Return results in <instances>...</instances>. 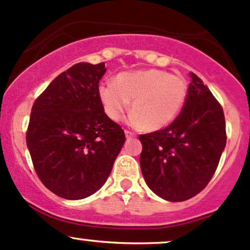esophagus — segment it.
Here are the masks:
<instances>
[{"mask_svg":"<svg viewBox=\"0 0 250 250\" xmlns=\"http://www.w3.org/2000/svg\"><path fill=\"white\" fill-rule=\"evenodd\" d=\"M125 136H127V138H133V136H135V133H134V131H130L128 129L125 130Z\"/></svg>","mask_w":250,"mask_h":250,"instance_id":"1","label":"esophagus"}]
</instances>
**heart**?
Masks as SVG:
<instances>
[{
    "instance_id": "1",
    "label": "heart",
    "mask_w": 250,
    "mask_h": 250,
    "mask_svg": "<svg viewBox=\"0 0 250 250\" xmlns=\"http://www.w3.org/2000/svg\"><path fill=\"white\" fill-rule=\"evenodd\" d=\"M98 95L105 114L119 121L129 108L133 125H144L147 130L166 127L182 111L188 84L183 78L161 70L122 72L115 82L105 81L98 86Z\"/></svg>"
}]
</instances>
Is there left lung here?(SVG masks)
<instances>
[{
  "label": "left lung",
  "mask_w": 250,
  "mask_h": 250,
  "mask_svg": "<svg viewBox=\"0 0 250 250\" xmlns=\"http://www.w3.org/2000/svg\"><path fill=\"white\" fill-rule=\"evenodd\" d=\"M180 114L166 128L139 136L140 165L149 188L169 202L198 194L215 174L226 147L223 108L198 76Z\"/></svg>",
  "instance_id": "8db88e82"
}]
</instances>
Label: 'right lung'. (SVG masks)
Returning <instances> with one entry per match:
<instances>
[{
  "label": "right lung",
  "instance_id": "add662e5",
  "mask_svg": "<svg viewBox=\"0 0 250 250\" xmlns=\"http://www.w3.org/2000/svg\"><path fill=\"white\" fill-rule=\"evenodd\" d=\"M105 71L104 62H78L56 77L32 106L26 141L33 166L62 198L83 199L100 190L125 141L98 95Z\"/></svg>",
  "mask_w": 250,
  "mask_h": 250
}]
</instances>
